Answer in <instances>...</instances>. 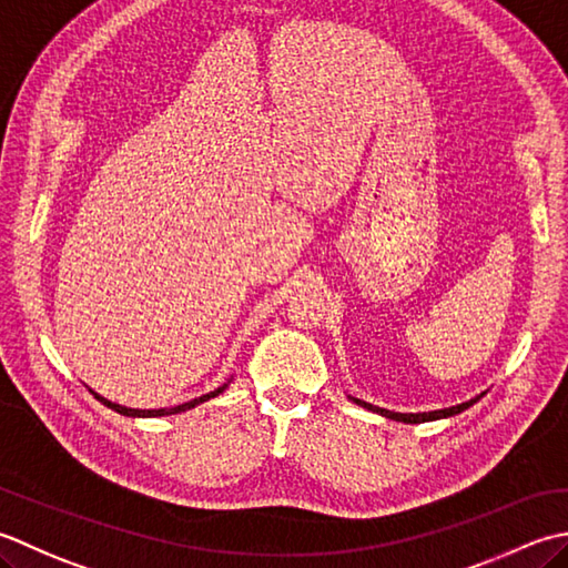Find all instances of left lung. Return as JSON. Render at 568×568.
<instances>
[{"instance_id":"obj_1","label":"left lung","mask_w":568,"mask_h":568,"mask_svg":"<svg viewBox=\"0 0 568 568\" xmlns=\"http://www.w3.org/2000/svg\"><path fill=\"white\" fill-rule=\"evenodd\" d=\"M480 397H485V392L483 395H478V397H473V399H468V402H463V404H456V407H448V409H436V412H416V414H402V412H389V409H382V407H375V404H369V402H363V399H357V397H351L355 404H361V407H365V409H369V412H375V414H382V416H387V419H395V422H404V424H424V422H434V419H446V416H456V414H460L463 409H468V407H473V404H476Z\"/></svg>"}]
</instances>
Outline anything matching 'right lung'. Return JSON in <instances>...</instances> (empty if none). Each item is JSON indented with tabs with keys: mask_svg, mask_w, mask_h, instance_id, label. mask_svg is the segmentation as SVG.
<instances>
[{
	"mask_svg": "<svg viewBox=\"0 0 568 568\" xmlns=\"http://www.w3.org/2000/svg\"><path fill=\"white\" fill-rule=\"evenodd\" d=\"M225 387H227V385L217 387V389H213V392H207V395H203V397H199V399H191V402H186V404H179V407H171V409H130V407H122V404H114V402H110V399H105V397H100L98 392H92V389H90V392H92V395H95V399H100L102 404H105V407L114 409L118 414H124V416H142V419H146V416H169V414H181V412H186V409L199 407V404L217 397L220 392H225Z\"/></svg>",
	"mask_w": 568,
	"mask_h": 568,
	"instance_id": "right-lung-1",
	"label": "right lung"
}]
</instances>
